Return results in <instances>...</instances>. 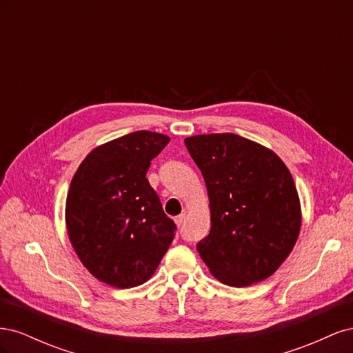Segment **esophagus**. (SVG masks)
<instances>
[{
    "instance_id": "esophagus-1",
    "label": "esophagus",
    "mask_w": 353,
    "mask_h": 353,
    "mask_svg": "<svg viewBox=\"0 0 353 353\" xmlns=\"http://www.w3.org/2000/svg\"><path fill=\"white\" fill-rule=\"evenodd\" d=\"M175 223L178 227H183L185 223V213H181V215L175 216Z\"/></svg>"
}]
</instances>
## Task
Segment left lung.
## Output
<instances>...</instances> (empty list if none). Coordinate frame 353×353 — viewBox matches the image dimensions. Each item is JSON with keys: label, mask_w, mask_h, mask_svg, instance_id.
Instances as JSON below:
<instances>
[{"label": "left lung", "mask_w": 353, "mask_h": 353, "mask_svg": "<svg viewBox=\"0 0 353 353\" xmlns=\"http://www.w3.org/2000/svg\"><path fill=\"white\" fill-rule=\"evenodd\" d=\"M205 178L210 231L197 252L221 283L248 287L271 276L293 250L302 223L290 170L270 148L236 134L184 140Z\"/></svg>", "instance_id": "obj_1"}]
</instances>
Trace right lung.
I'll use <instances>...</instances> for the list:
<instances>
[{
    "label": "right lung",
    "mask_w": 353,
    "mask_h": 353,
    "mask_svg": "<svg viewBox=\"0 0 353 353\" xmlns=\"http://www.w3.org/2000/svg\"><path fill=\"white\" fill-rule=\"evenodd\" d=\"M169 137L137 131L83 159L66 199V227L78 258L95 279L130 288L150 280L176 225L145 174Z\"/></svg>",
    "instance_id": "right-lung-1"
}]
</instances>
